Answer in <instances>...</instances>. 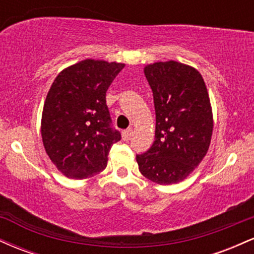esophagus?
Segmentation results:
<instances>
[{"label":"esophagus","mask_w":254,"mask_h":254,"mask_svg":"<svg viewBox=\"0 0 254 254\" xmlns=\"http://www.w3.org/2000/svg\"><path fill=\"white\" fill-rule=\"evenodd\" d=\"M132 133H133V131H132V129H127L123 132V138H124V141H129V139L131 138V136H132Z\"/></svg>","instance_id":"obj_1"}]
</instances>
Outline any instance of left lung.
I'll return each mask as SVG.
<instances>
[{"mask_svg":"<svg viewBox=\"0 0 254 254\" xmlns=\"http://www.w3.org/2000/svg\"><path fill=\"white\" fill-rule=\"evenodd\" d=\"M155 106V141L136 155L139 172L151 182H183L206 155L212 135V112L199 71L168 61L144 68Z\"/></svg>","mask_w":254,"mask_h":254,"instance_id":"left-lung-1","label":"left lung"}]
</instances>
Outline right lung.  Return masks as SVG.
Returning a JSON list of instances; mask_svg holds the SVG:
<instances>
[{
  "label": "right lung",
  "instance_id": "add662e5",
  "mask_svg": "<svg viewBox=\"0 0 254 254\" xmlns=\"http://www.w3.org/2000/svg\"><path fill=\"white\" fill-rule=\"evenodd\" d=\"M124 64L84 60L55 78L44 104L46 154L65 177L84 179L104 171L111 147L121 141L112 127L106 92Z\"/></svg>",
  "mask_w": 254,
  "mask_h": 254
}]
</instances>
